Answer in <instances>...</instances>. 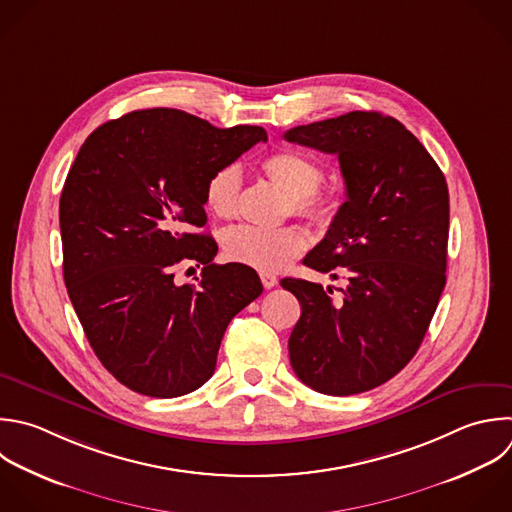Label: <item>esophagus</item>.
Masks as SVG:
<instances>
[{
  "label": "esophagus",
  "instance_id": "esophagus-1",
  "mask_svg": "<svg viewBox=\"0 0 512 512\" xmlns=\"http://www.w3.org/2000/svg\"><path fill=\"white\" fill-rule=\"evenodd\" d=\"M260 280H262L264 288H268V290L278 284V278H276L274 274H268V272H262V274H260Z\"/></svg>",
  "mask_w": 512,
  "mask_h": 512
}]
</instances>
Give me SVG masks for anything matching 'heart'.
I'll return each mask as SVG.
<instances>
[{
    "label": "heart",
    "mask_w": 512,
    "mask_h": 512,
    "mask_svg": "<svg viewBox=\"0 0 512 512\" xmlns=\"http://www.w3.org/2000/svg\"><path fill=\"white\" fill-rule=\"evenodd\" d=\"M268 180L288 196V210L316 224H326L334 216V202L318 188L324 180V170L308 156L296 150H280L262 162ZM242 192V170L238 164L218 168L206 182V208L230 220L238 212ZM222 248L228 260L246 264L262 272H278L286 268L306 248V236L294 226L256 228L234 226L224 232Z\"/></svg>",
    "instance_id": "obj_1"
}]
</instances>
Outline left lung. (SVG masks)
<instances>
[{
	"label": "left lung",
	"instance_id": "obj_1",
	"mask_svg": "<svg viewBox=\"0 0 512 512\" xmlns=\"http://www.w3.org/2000/svg\"><path fill=\"white\" fill-rule=\"evenodd\" d=\"M284 140L338 156L346 202L304 264L340 298L284 278L302 314L288 352L296 376L330 396L376 388L416 354L446 284L448 188L426 148L394 118L348 112L296 126Z\"/></svg>",
	"mask_w": 512,
	"mask_h": 512
}]
</instances>
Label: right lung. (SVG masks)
Wrapping results in <instances>:
<instances>
[{"label":"right lung","mask_w":512,"mask_h":512,"mask_svg":"<svg viewBox=\"0 0 512 512\" xmlns=\"http://www.w3.org/2000/svg\"><path fill=\"white\" fill-rule=\"evenodd\" d=\"M260 126L216 128L172 108L102 124L80 148L60 198L64 280L100 362L130 390L174 398L216 370L230 320L262 294L244 264H214L204 228L208 178L254 144ZM203 264L176 285L180 261Z\"/></svg>","instance_id":"add662e5"}]
</instances>
